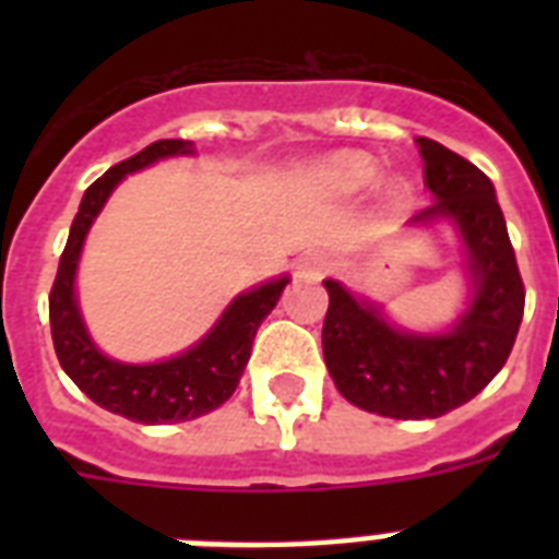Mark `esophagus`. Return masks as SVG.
I'll use <instances>...</instances> for the list:
<instances>
[{
  "label": "esophagus",
  "instance_id": "esophagus-1",
  "mask_svg": "<svg viewBox=\"0 0 559 559\" xmlns=\"http://www.w3.org/2000/svg\"><path fill=\"white\" fill-rule=\"evenodd\" d=\"M333 266V258L322 249H313V252H307L301 261H298V275L301 278H310V281H319L324 272Z\"/></svg>",
  "mask_w": 559,
  "mask_h": 559
}]
</instances>
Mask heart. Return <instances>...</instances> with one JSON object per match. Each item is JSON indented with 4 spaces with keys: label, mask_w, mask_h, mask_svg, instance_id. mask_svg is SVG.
Masks as SVG:
<instances>
[{
    "label": "heart",
    "mask_w": 559,
    "mask_h": 559,
    "mask_svg": "<svg viewBox=\"0 0 559 559\" xmlns=\"http://www.w3.org/2000/svg\"><path fill=\"white\" fill-rule=\"evenodd\" d=\"M380 177V165L371 159V156H362V153H340L333 156L319 168V182H322L324 191L340 193V197H350V193L366 191L368 186H373V179ZM406 179H391L389 188H385V200L391 205H403L408 200Z\"/></svg>",
    "instance_id": "heart-1"
}]
</instances>
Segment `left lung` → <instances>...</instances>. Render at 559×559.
Wrapping results in <instances>:
<instances>
[{
  "label": "left lung",
  "mask_w": 559,
  "mask_h": 559,
  "mask_svg": "<svg viewBox=\"0 0 559 559\" xmlns=\"http://www.w3.org/2000/svg\"><path fill=\"white\" fill-rule=\"evenodd\" d=\"M429 209L408 219H452L464 237L473 301L452 331L420 336L391 328L373 305L340 281H324V366L348 403L397 420L441 417L473 400L511 357L525 310V287L493 182L450 147L417 139Z\"/></svg>",
  "instance_id": "1"
}]
</instances>
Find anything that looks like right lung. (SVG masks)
I'll return each instance as SVG.
<instances>
[{
	"label": "right lung",
	"instance_id": "right-lung-1",
	"mask_svg": "<svg viewBox=\"0 0 559 559\" xmlns=\"http://www.w3.org/2000/svg\"><path fill=\"white\" fill-rule=\"evenodd\" d=\"M186 153H193L191 142L162 139V142L147 144L130 159L112 165L104 177L86 188L81 209L69 228L66 249L60 254L55 287L48 296L51 340H55L57 359L63 371L92 403L135 424H182V420H193L211 408L223 406L243 377L254 333L272 313V307L278 305L281 293L289 284L284 275L237 296L226 307V313L219 316V322L193 348L165 362L127 366V362L104 357L92 345L90 333L83 328L81 310H78V298H74V272H78L83 240H86L92 219L98 217L112 188L127 174H135L168 156H186Z\"/></svg>",
	"mask_w": 559,
	"mask_h": 559
}]
</instances>
